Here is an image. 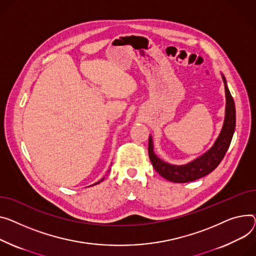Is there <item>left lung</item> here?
I'll use <instances>...</instances> for the list:
<instances>
[{"label":"left lung","mask_w":256,"mask_h":256,"mask_svg":"<svg viewBox=\"0 0 256 256\" xmlns=\"http://www.w3.org/2000/svg\"><path fill=\"white\" fill-rule=\"evenodd\" d=\"M221 76H222L224 82L226 98L224 122L218 138L216 139L213 146L207 152H205L200 158L186 164H170L156 156L154 153V149H153L152 138L151 136H149L148 154L150 160L152 162V166L156 170V172L164 179L175 183H185L194 181L210 174L217 168L220 162L224 160L232 142L236 128V108L234 98L226 85V80L224 75Z\"/></svg>","instance_id":"obj_1"}]
</instances>
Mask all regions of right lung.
Returning <instances> with one entry per match:
<instances>
[{"instance_id": "right-lung-1", "label": "right lung", "mask_w": 256, "mask_h": 256, "mask_svg": "<svg viewBox=\"0 0 256 256\" xmlns=\"http://www.w3.org/2000/svg\"><path fill=\"white\" fill-rule=\"evenodd\" d=\"M103 180H104V178H103V179H102V180H100V181H103ZM100 181H98V182H96V183H94V185H96V184H98V183H100Z\"/></svg>"}]
</instances>
